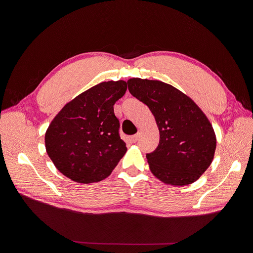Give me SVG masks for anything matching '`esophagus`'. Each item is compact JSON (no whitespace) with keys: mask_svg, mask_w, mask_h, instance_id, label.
Segmentation results:
<instances>
[{"mask_svg":"<svg viewBox=\"0 0 253 253\" xmlns=\"http://www.w3.org/2000/svg\"><path fill=\"white\" fill-rule=\"evenodd\" d=\"M138 140V134H135V135H132L130 137V141L131 142H136Z\"/></svg>","mask_w":253,"mask_h":253,"instance_id":"esophagus-1","label":"esophagus"}]
</instances>
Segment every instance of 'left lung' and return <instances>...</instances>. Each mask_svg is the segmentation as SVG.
Returning a JSON list of instances; mask_svg holds the SVG:
<instances>
[{
    "mask_svg": "<svg viewBox=\"0 0 253 253\" xmlns=\"http://www.w3.org/2000/svg\"><path fill=\"white\" fill-rule=\"evenodd\" d=\"M128 90L149 106L160 132L158 147L147 154L152 173L172 185L196 181L210 166L216 138L207 117L181 91L153 80H128Z\"/></svg>",
    "mask_w": 253,
    "mask_h": 253,
    "instance_id": "left-lung-1",
    "label": "left lung"
}]
</instances>
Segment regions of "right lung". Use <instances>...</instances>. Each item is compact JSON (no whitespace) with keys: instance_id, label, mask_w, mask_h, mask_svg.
<instances>
[{"instance_id":"1","label":"right lung","mask_w":253,"mask_h":253,"mask_svg":"<svg viewBox=\"0 0 253 253\" xmlns=\"http://www.w3.org/2000/svg\"><path fill=\"white\" fill-rule=\"evenodd\" d=\"M127 90L125 81L102 82L78 95L53 119L46 151L63 175L81 183L108 177L125 155L114 104Z\"/></svg>"}]
</instances>
